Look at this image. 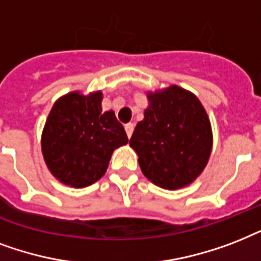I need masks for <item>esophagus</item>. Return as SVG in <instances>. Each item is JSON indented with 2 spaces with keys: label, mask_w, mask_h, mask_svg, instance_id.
<instances>
[{
  "label": "esophagus",
  "mask_w": 261,
  "mask_h": 261,
  "mask_svg": "<svg viewBox=\"0 0 261 261\" xmlns=\"http://www.w3.org/2000/svg\"><path fill=\"white\" fill-rule=\"evenodd\" d=\"M133 129H135V125H133V124H126V125H125V132H126V136H128V137L132 136Z\"/></svg>",
  "instance_id": "obj_1"
}]
</instances>
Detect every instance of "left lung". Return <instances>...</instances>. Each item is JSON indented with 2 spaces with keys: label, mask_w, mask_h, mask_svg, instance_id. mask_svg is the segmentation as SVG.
Segmentation results:
<instances>
[{
  "label": "left lung",
  "mask_w": 261,
  "mask_h": 261,
  "mask_svg": "<svg viewBox=\"0 0 261 261\" xmlns=\"http://www.w3.org/2000/svg\"><path fill=\"white\" fill-rule=\"evenodd\" d=\"M144 120L129 144L143 174L163 189H179L195 181L207 165L213 130L203 105L189 91L170 86L148 92Z\"/></svg>",
  "instance_id": "left-lung-1"
}]
</instances>
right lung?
I'll return each instance as SVG.
<instances>
[{"mask_svg": "<svg viewBox=\"0 0 261 261\" xmlns=\"http://www.w3.org/2000/svg\"><path fill=\"white\" fill-rule=\"evenodd\" d=\"M102 92L64 95L48 113L42 153L51 174L65 185L86 188L103 177L113 151L128 143L113 110L102 112Z\"/></svg>", "mask_w": 261, "mask_h": 261, "instance_id": "obj_1", "label": "right lung"}]
</instances>
